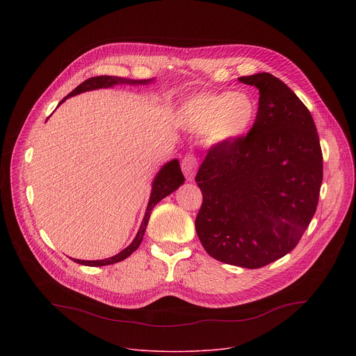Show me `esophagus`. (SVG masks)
<instances>
[{
	"mask_svg": "<svg viewBox=\"0 0 356 356\" xmlns=\"http://www.w3.org/2000/svg\"><path fill=\"white\" fill-rule=\"evenodd\" d=\"M197 168H198V162H197V158L191 154L186 155L184 159L181 161V170L186 176V179L188 181H193L194 177H195V172H197Z\"/></svg>",
	"mask_w": 356,
	"mask_h": 356,
	"instance_id": "esophagus-1",
	"label": "esophagus"
}]
</instances>
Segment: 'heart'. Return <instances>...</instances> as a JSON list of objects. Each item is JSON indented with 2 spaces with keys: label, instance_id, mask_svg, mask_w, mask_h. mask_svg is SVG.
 <instances>
[{
  "label": "heart",
  "instance_id": "obj_1",
  "mask_svg": "<svg viewBox=\"0 0 356 356\" xmlns=\"http://www.w3.org/2000/svg\"><path fill=\"white\" fill-rule=\"evenodd\" d=\"M258 114V99L249 91H202L181 103L177 121L211 146H229L249 134Z\"/></svg>",
  "mask_w": 356,
  "mask_h": 356
}]
</instances>
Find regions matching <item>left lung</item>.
<instances>
[{
	"label": "left lung",
	"mask_w": 356,
	"mask_h": 356,
	"mask_svg": "<svg viewBox=\"0 0 356 356\" xmlns=\"http://www.w3.org/2000/svg\"><path fill=\"white\" fill-rule=\"evenodd\" d=\"M238 80L259 90V114L243 139L211 147L201 163L195 231L214 259L258 269L287 255L307 229L323 154L310 111L282 80L270 73Z\"/></svg>",
	"instance_id": "left-lung-1"
}]
</instances>
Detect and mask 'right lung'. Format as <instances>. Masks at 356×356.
<instances>
[{
    "instance_id": "1",
    "label": "right lung",
    "mask_w": 356,
    "mask_h": 356,
    "mask_svg": "<svg viewBox=\"0 0 356 356\" xmlns=\"http://www.w3.org/2000/svg\"><path fill=\"white\" fill-rule=\"evenodd\" d=\"M155 79H147V80H132V79H125V77H117V76H97V77H91L86 81H83L80 86H77L69 95H66L60 103H65V101L73 95L86 92V91H91V90H98V88H110L118 84H127V86H146L154 83ZM58 106V107H59ZM184 183V176L181 173L180 165L177 159H173L168 163H165L161 170L156 173L154 181H152V190H150V197H149V202H147V207L145 211V217L143 221L139 227V231L136 234V236L134 238V241L125 248L122 249L120 253H117L115 257L107 258V259H101V261H80V259H73L76 264L80 265H86V266H106V265H113L117 262H121L124 259H127L131 253H134L145 235L149 218H150V213L154 210V207L158 204L161 200H163L166 195L172 194L173 191H176L181 184Z\"/></svg>"
}]
</instances>
